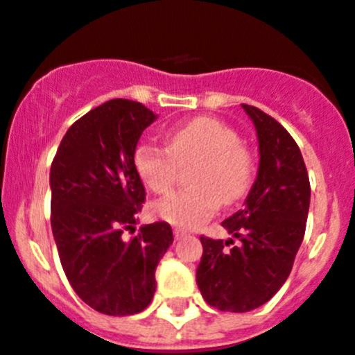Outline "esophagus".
<instances>
[{"mask_svg":"<svg viewBox=\"0 0 355 355\" xmlns=\"http://www.w3.org/2000/svg\"><path fill=\"white\" fill-rule=\"evenodd\" d=\"M174 236H175V240H181V238L187 236V231H184V229L175 227V229H174Z\"/></svg>","mask_w":355,"mask_h":355,"instance_id":"34e87169","label":"esophagus"}]
</instances>
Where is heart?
I'll return each mask as SVG.
<instances>
[{
	"label": "heart",
	"instance_id": "1",
	"mask_svg": "<svg viewBox=\"0 0 355 355\" xmlns=\"http://www.w3.org/2000/svg\"><path fill=\"white\" fill-rule=\"evenodd\" d=\"M188 171L187 190H180L153 205L159 220L175 227L193 229L222 205H234L249 193L256 174V159L240 142L234 128L213 117H193L167 133V147L142 140L133 150V167L150 192L172 188L180 168Z\"/></svg>",
	"mask_w": 355,
	"mask_h": 355
}]
</instances>
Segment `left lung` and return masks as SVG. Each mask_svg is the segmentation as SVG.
I'll return each mask as SVG.
<instances>
[{
	"label": "left lung",
	"mask_w": 355,
	"mask_h": 355,
	"mask_svg": "<svg viewBox=\"0 0 355 355\" xmlns=\"http://www.w3.org/2000/svg\"><path fill=\"white\" fill-rule=\"evenodd\" d=\"M241 106L258 133V178L245 208L222 222L241 243L230 248L233 238L200 236L202 258L196 272L206 302L231 313L263 306L283 286L306 233L311 199L306 163L293 137L256 106Z\"/></svg>",
	"instance_id": "obj_1"
}]
</instances>
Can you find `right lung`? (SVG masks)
Wrapping results in <instances>:
<instances>
[{
	"label": "right lung",
	"mask_w": 355,
	"mask_h": 355,
	"mask_svg": "<svg viewBox=\"0 0 355 355\" xmlns=\"http://www.w3.org/2000/svg\"><path fill=\"white\" fill-rule=\"evenodd\" d=\"M155 121L142 103H103L69 128L51 163V229L62 268L78 297L103 315H137L149 306L156 266L174 241L167 222L122 238L146 200L133 150Z\"/></svg>",
	"instance_id": "obj_1"
}]
</instances>
